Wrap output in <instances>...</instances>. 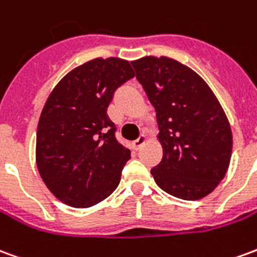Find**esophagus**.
<instances>
[{
    "label": "esophagus",
    "instance_id": "obj_1",
    "mask_svg": "<svg viewBox=\"0 0 257 257\" xmlns=\"http://www.w3.org/2000/svg\"><path fill=\"white\" fill-rule=\"evenodd\" d=\"M145 142H146V136L145 135H141L136 141L134 142V149L135 150H139L143 145H145Z\"/></svg>",
    "mask_w": 257,
    "mask_h": 257
}]
</instances>
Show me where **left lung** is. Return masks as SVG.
<instances>
[{"label": "left lung", "instance_id": "obj_1", "mask_svg": "<svg viewBox=\"0 0 257 257\" xmlns=\"http://www.w3.org/2000/svg\"><path fill=\"white\" fill-rule=\"evenodd\" d=\"M136 79L156 110L163 159L152 168L156 184L184 200L214 191L228 170L232 134L207 83L167 57L134 61Z\"/></svg>", "mask_w": 257, "mask_h": 257}]
</instances>
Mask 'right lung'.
I'll use <instances>...</instances> for the list:
<instances>
[{"mask_svg":"<svg viewBox=\"0 0 257 257\" xmlns=\"http://www.w3.org/2000/svg\"><path fill=\"white\" fill-rule=\"evenodd\" d=\"M135 76L128 61L96 58L61 79L41 111L36 163L62 203L90 207L115 191L131 150L107 115L114 91Z\"/></svg>","mask_w":257,"mask_h":257,"instance_id":"right-lung-1","label":"right lung"}]
</instances>
